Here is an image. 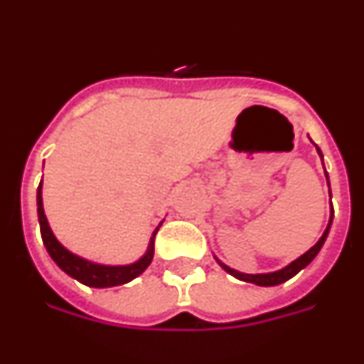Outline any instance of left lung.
<instances>
[{"label": "left lung", "mask_w": 364, "mask_h": 364, "mask_svg": "<svg viewBox=\"0 0 364 364\" xmlns=\"http://www.w3.org/2000/svg\"><path fill=\"white\" fill-rule=\"evenodd\" d=\"M317 153L321 154V159H323V153H321V149L317 147ZM328 186H330V182H328ZM330 197H332V193H330ZM332 218H333V208H332V215H330V222H328V228L324 230L323 237H321L319 240H317V244L315 246H311L310 250H308L304 255H301L299 259H295L291 264H288L286 268L279 269V272H272V273H257V275H250V273H240L237 272V269L230 268V266L222 264L220 260H218V264L222 266V268L226 269L230 275H233V277H237L239 281H244V282H253V284L257 286H277V284H282V282H286L288 279H291L294 275H297L299 272H301L302 268H306L308 264H310L311 260L315 259V255L321 252V247H323L324 240H326L328 237V231H330V226H332Z\"/></svg>", "instance_id": "8db88e82"}]
</instances>
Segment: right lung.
Listing matches in <instances>:
<instances>
[{"label": "right lung", "instance_id": "right-lung-1", "mask_svg": "<svg viewBox=\"0 0 364 364\" xmlns=\"http://www.w3.org/2000/svg\"><path fill=\"white\" fill-rule=\"evenodd\" d=\"M38 220H40V231L41 239H43L45 247L49 252L50 259L56 262L67 275H70L73 279H76L78 282L85 286H91V288H111V286H120L125 282L136 279L140 273L146 272L147 266L151 264L154 255V235L159 231V228L153 231V237L149 240V247H147L146 255L142 259H138L136 262L127 266H105V264H96L91 260H85L82 257L70 253L67 247H63L62 244L58 242V239L54 237L53 230H50L47 217H45L43 211V198H41V182L38 186Z\"/></svg>", "mask_w": 364, "mask_h": 364}]
</instances>
